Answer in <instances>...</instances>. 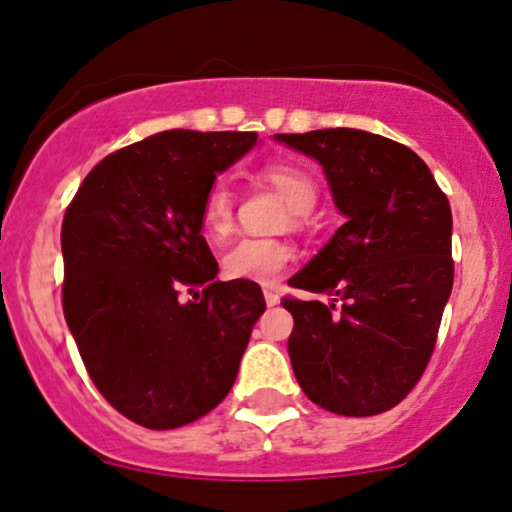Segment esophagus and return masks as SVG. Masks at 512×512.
<instances>
[{"label": "esophagus", "mask_w": 512, "mask_h": 512, "mask_svg": "<svg viewBox=\"0 0 512 512\" xmlns=\"http://www.w3.org/2000/svg\"><path fill=\"white\" fill-rule=\"evenodd\" d=\"M264 301H267V305H276V303H279V293L267 289V291H264Z\"/></svg>", "instance_id": "34e87169"}]
</instances>
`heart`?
Returning a JSON list of instances; mask_svg holds the SVG:
<instances>
[{"label":"heart","mask_w":512,"mask_h":512,"mask_svg":"<svg viewBox=\"0 0 512 512\" xmlns=\"http://www.w3.org/2000/svg\"><path fill=\"white\" fill-rule=\"evenodd\" d=\"M267 178L298 214H308L317 202L313 175L293 163H272L264 168ZM199 219L209 238L223 240L233 231V192L226 180H214L207 187L199 207ZM293 260L291 245L274 238H243L223 257V269L231 279L252 284H274Z\"/></svg>","instance_id":"b5f03b06"}]
</instances>
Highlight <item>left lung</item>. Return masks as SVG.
I'll list each match as a JSON object with an SVG mask.
<instances>
[{"mask_svg": "<svg viewBox=\"0 0 512 512\" xmlns=\"http://www.w3.org/2000/svg\"><path fill=\"white\" fill-rule=\"evenodd\" d=\"M317 158L346 221L289 284L332 303L284 296L289 356L317 407L383 414L431 361L452 291V211L414 151L363 129L276 134Z\"/></svg>", "mask_w": 512, "mask_h": 512, "instance_id": "1", "label": "left lung"}]
</instances>
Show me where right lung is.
<instances>
[{
  "label": "right lung",
  "mask_w": 512,
  "mask_h": 512,
  "mask_svg": "<svg viewBox=\"0 0 512 512\" xmlns=\"http://www.w3.org/2000/svg\"><path fill=\"white\" fill-rule=\"evenodd\" d=\"M255 142L257 132H158L93 166L64 211V320L93 385L134 424H192L236 383L267 305L252 281L214 279L199 207Z\"/></svg>",
  "instance_id": "add662e5"
}]
</instances>
